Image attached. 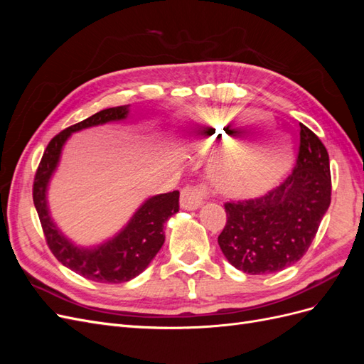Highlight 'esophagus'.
<instances>
[{
	"label": "esophagus",
	"instance_id": "1",
	"mask_svg": "<svg viewBox=\"0 0 364 364\" xmlns=\"http://www.w3.org/2000/svg\"><path fill=\"white\" fill-rule=\"evenodd\" d=\"M205 199H206V190L203 186L186 185L181 191V206L183 209H188V211L200 208Z\"/></svg>",
	"mask_w": 364,
	"mask_h": 364
}]
</instances>
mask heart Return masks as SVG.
I'll return each mask as SVG.
<instances>
[{
    "mask_svg": "<svg viewBox=\"0 0 364 364\" xmlns=\"http://www.w3.org/2000/svg\"><path fill=\"white\" fill-rule=\"evenodd\" d=\"M270 118L258 111H220L205 115L209 130L208 141L222 144L211 165V178L218 190L230 196H253L267 190L289 168L291 147L289 141L277 136L274 146H259L262 141L245 138L232 142L240 130L269 124Z\"/></svg>",
    "mask_w": 364,
    "mask_h": 364,
    "instance_id": "obj_1",
    "label": "heart"
}]
</instances>
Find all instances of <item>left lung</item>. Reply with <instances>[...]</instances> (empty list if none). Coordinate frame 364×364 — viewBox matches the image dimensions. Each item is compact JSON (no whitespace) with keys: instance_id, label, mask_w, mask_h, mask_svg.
<instances>
[{"instance_id":"8db88e82","label":"left lung","mask_w":364,"mask_h":364,"mask_svg":"<svg viewBox=\"0 0 364 364\" xmlns=\"http://www.w3.org/2000/svg\"><path fill=\"white\" fill-rule=\"evenodd\" d=\"M329 203L328 151L322 141L301 124L293 173L267 194L225 203L228 222L218 235V246L226 259L245 273L284 270L305 255Z\"/></svg>"}]
</instances>
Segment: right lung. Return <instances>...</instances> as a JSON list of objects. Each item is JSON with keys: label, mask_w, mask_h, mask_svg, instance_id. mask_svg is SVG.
Listing matches in <instances>:
<instances>
[{"label": "right lung", "mask_w": 364, "mask_h": 364, "mask_svg": "<svg viewBox=\"0 0 364 364\" xmlns=\"http://www.w3.org/2000/svg\"><path fill=\"white\" fill-rule=\"evenodd\" d=\"M129 107L126 105L103 109L54 136L43 151L33 183V202L53 255L65 267L94 282H127L144 272L164 245L165 222L179 211V191L151 196L141 203L119 232L91 247L74 245L51 218L48 185L70 136L83 129L123 121L129 117Z\"/></svg>", "instance_id": "obj_1"}]
</instances>
